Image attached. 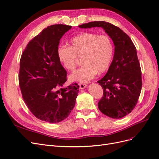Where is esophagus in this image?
Returning <instances> with one entry per match:
<instances>
[{
	"label": "esophagus",
	"instance_id": "34e87169",
	"mask_svg": "<svg viewBox=\"0 0 159 159\" xmlns=\"http://www.w3.org/2000/svg\"><path fill=\"white\" fill-rule=\"evenodd\" d=\"M79 85L80 89H84L86 88V87H87V84H85V83H79Z\"/></svg>",
	"mask_w": 159,
	"mask_h": 159
}]
</instances>
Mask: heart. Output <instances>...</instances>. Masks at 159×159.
<instances>
[{
	"mask_svg": "<svg viewBox=\"0 0 159 159\" xmlns=\"http://www.w3.org/2000/svg\"><path fill=\"white\" fill-rule=\"evenodd\" d=\"M114 55V45L107 35L85 32L70 40V47L61 45L57 56L61 64L69 71L73 70L78 57L84 65L69 76L72 82L86 83L96 74L104 73L110 65Z\"/></svg>",
	"mask_w": 159,
	"mask_h": 159,
	"instance_id": "1",
	"label": "heart"
}]
</instances>
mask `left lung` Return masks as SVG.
I'll use <instances>...</instances> for the list:
<instances>
[{"mask_svg":"<svg viewBox=\"0 0 159 159\" xmlns=\"http://www.w3.org/2000/svg\"><path fill=\"white\" fill-rule=\"evenodd\" d=\"M79 27H101L113 41V60L106 75L97 82L104 90L98 106L104 115L121 118L134 109L141 91V70L135 45L125 32L109 22L95 21Z\"/></svg>","mask_w":159,"mask_h":159,"instance_id":"1","label":"left lung"}]
</instances>
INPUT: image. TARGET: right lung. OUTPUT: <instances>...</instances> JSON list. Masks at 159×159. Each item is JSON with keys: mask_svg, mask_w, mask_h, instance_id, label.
<instances>
[{"mask_svg": "<svg viewBox=\"0 0 159 159\" xmlns=\"http://www.w3.org/2000/svg\"><path fill=\"white\" fill-rule=\"evenodd\" d=\"M71 28L55 24L43 29L28 43L20 59L19 85L23 99L42 121H63L75 105L79 86L75 83L62 88L66 71L57 56L59 40Z\"/></svg>", "mask_w": 159, "mask_h": 159, "instance_id": "obj_1", "label": "right lung"}]
</instances>
